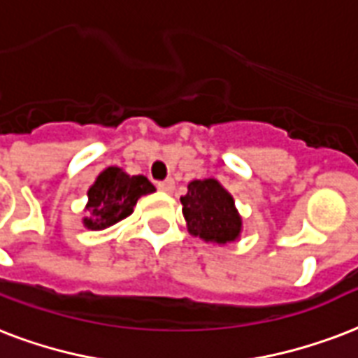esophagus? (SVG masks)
Segmentation results:
<instances>
[{
	"mask_svg": "<svg viewBox=\"0 0 358 358\" xmlns=\"http://www.w3.org/2000/svg\"><path fill=\"white\" fill-rule=\"evenodd\" d=\"M157 187H159L163 193H173V191H174V180H165V182H159V184H157Z\"/></svg>",
	"mask_w": 358,
	"mask_h": 358,
	"instance_id": "1",
	"label": "esophagus"
}]
</instances>
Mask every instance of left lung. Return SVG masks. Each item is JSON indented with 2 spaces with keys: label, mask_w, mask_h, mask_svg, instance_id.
Returning a JSON list of instances; mask_svg holds the SVG:
<instances>
[{
  "label": "left lung",
  "mask_w": 358,
  "mask_h": 358,
  "mask_svg": "<svg viewBox=\"0 0 358 358\" xmlns=\"http://www.w3.org/2000/svg\"><path fill=\"white\" fill-rule=\"evenodd\" d=\"M182 201L187 231L204 242L229 244L240 236L242 217L233 195L217 180H193Z\"/></svg>",
  "instance_id": "left-lung-1"
}]
</instances>
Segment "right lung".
Here are the masks:
<instances>
[{"label": "right lung", "instance_id": "obj_1", "mask_svg": "<svg viewBox=\"0 0 358 358\" xmlns=\"http://www.w3.org/2000/svg\"><path fill=\"white\" fill-rule=\"evenodd\" d=\"M154 191V184L143 174L129 176L120 167L105 169L88 189L86 217L82 223L92 231L110 227L133 212L138 199Z\"/></svg>", "mask_w": 358, "mask_h": 358}]
</instances>
